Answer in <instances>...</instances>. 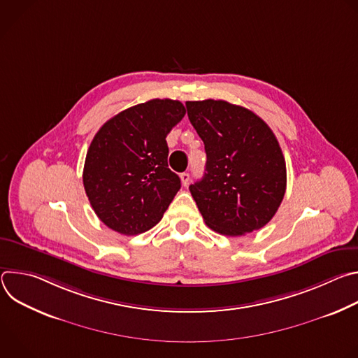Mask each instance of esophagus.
<instances>
[{
    "mask_svg": "<svg viewBox=\"0 0 358 358\" xmlns=\"http://www.w3.org/2000/svg\"><path fill=\"white\" fill-rule=\"evenodd\" d=\"M180 178H181V184H182L184 187H187L188 182H189V174H188V173H181V174H180Z\"/></svg>",
    "mask_w": 358,
    "mask_h": 358,
    "instance_id": "obj_1",
    "label": "esophagus"
}]
</instances>
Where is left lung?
<instances>
[{"instance_id": "obj_1", "label": "left lung", "mask_w": 358, "mask_h": 358, "mask_svg": "<svg viewBox=\"0 0 358 358\" xmlns=\"http://www.w3.org/2000/svg\"><path fill=\"white\" fill-rule=\"evenodd\" d=\"M188 119L203 141V177L189 185L206 224L228 236L265 227L286 191V163L271 127L225 100L187 101Z\"/></svg>"}]
</instances>
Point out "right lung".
Masks as SVG:
<instances>
[{
	"mask_svg": "<svg viewBox=\"0 0 358 358\" xmlns=\"http://www.w3.org/2000/svg\"><path fill=\"white\" fill-rule=\"evenodd\" d=\"M184 115L181 101L152 99L99 129L86 155L83 185L106 227L137 235L162 221L181 187L169 169L166 137Z\"/></svg>",
	"mask_w": 358,
	"mask_h": 358,
	"instance_id": "add662e5",
	"label": "right lung"
}]
</instances>
